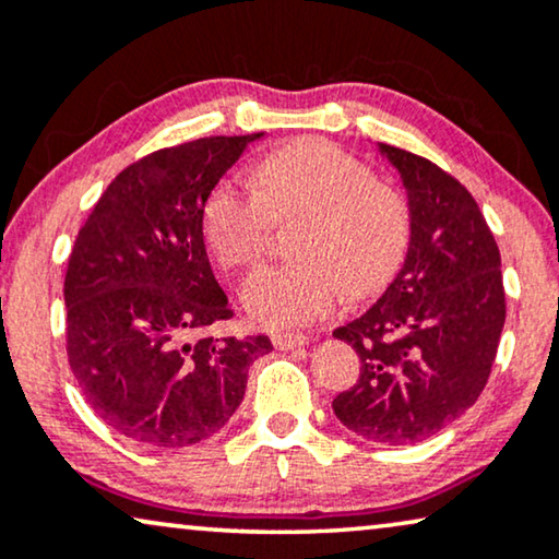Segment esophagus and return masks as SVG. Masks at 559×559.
Wrapping results in <instances>:
<instances>
[{"instance_id": "obj_1", "label": "esophagus", "mask_w": 559, "mask_h": 559, "mask_svg": "<svg viewBox=\"0 0 559 559\" xmlns=\"http://www.w3.org/2000/svg\"><path fill=\"white\" fill-rule=\"evenodd\" d=\"M309 344V340L301 334H273V347L281 349V352H288V349H301Z\"/></svg>"}]
</instances>
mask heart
Masks as SVG:
<instances>
[{
  "mask_svg": "<svg viewBox=\"0 0 559 559\" xmlns=\"http://www.w3.org/2000/svg\"><path fill=\"white\" fill-rule=\"evenodd\" d=\"M304 217L298 261L255 271L242 306L265 329L326 319L342 298L380 290L403 263L411 207L365 162L324 139H298L269 154L255 182L227 177L204 202V238L223 269H248L269 246L273 219Z\"/></svg>",
  "mask_w": 559,
  "mask_h": 559,
  "instance_id": "obj_1",
  "label": "heart"
}]
</instances>
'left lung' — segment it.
<instances>
[{
	"instance_id": "1",
	"label": "left lung",
	"mask_w": 559,
	"mask_h": 559,
	"mask_svg": "<svg viewBox=\"0 0 559 559\" xmlns=\"http://www.w3.org/2000/svg\"><path fill=\"white\" fill-rule=\"evenodd\" d=\"M411 207L403 269L359 319L340 326L361 361L334 397L359 438L405 445L436 436L476 403L507 319L501 255L476 200L448 171L380 144Z\"/></svg>"
}]
</instances>
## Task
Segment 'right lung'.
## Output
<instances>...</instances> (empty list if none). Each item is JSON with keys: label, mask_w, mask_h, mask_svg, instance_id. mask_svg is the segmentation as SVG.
<instances>
[{"label": "right lung", "mask_w": 559, "mask_h": 559, "mask_svg": "<svg viewBox=\"0 0 559 559\" xmlns=\"http://www.w3.org/2000/svg\"><path fill=\"white\" fill-rule=\"evenodd\" d=\"M248 136L159 148L108 185L66 273L68 361L93 413L152 448L215 436L246 395L269 336L194 334L233 317L204 250V202Z\"/></svg>", "instance_id": "1"}]
</instances>
